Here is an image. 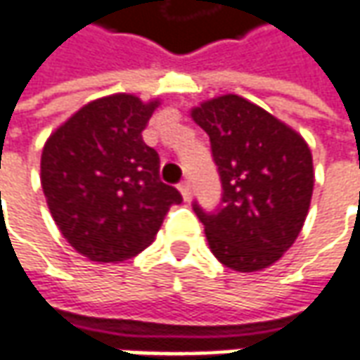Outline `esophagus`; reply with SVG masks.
<instances>
[{"instance_id":"obj_1","label":"esophagus","mask_w":360,"mask_h":360,"mask_svg":"<svg viewBox=\"0 0 360 360\" xmlns=\"http://www.w3.org/2000/svg\"><path fill=\"white\" fill-rule=\"evenodd\" d=\"M179 193H181V197H183L185 201H189V199H191V185H189V181H181V183H179Z\"/></svg>"}]
</instances>
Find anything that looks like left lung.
I'll return each instance as SVG.
<instances>
[{
    "mask_svg": "<svg viewBox=\"0 0 360 360\" xmlns=\"http://www.w3.org/2000/svg\"><path fill=\"white\" fill-rule=\"evenodd\" d=\"M191 117L209 135L223 185L217 211L193 205L209 249L233 271H263L303 229L315 185L311 149L287 123L239 95L203 101Z\"/></svg>",
    "mask_w": 360,
    "mask_h": 360,
    "instance_id": "obj_1",
    "label": "left lung"
}]
</instances>
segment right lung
<instances>
[{
    "instance_id": "obj_1",
    "label": "right lung",
    "mask_w": 360,
    "mask_h": 360,
    "mask_svg": "<svg viewBox=\"0 0 360 360\" xmlns=\"http://www.w3.org/2000/svg\"><path fill=\"white\" fill-rule=\"evenodd\" d=\"M159 99L115 94L89 101L44 145L41 187L65 241L95 263H119L155 239L181 193L159 179L141 131Z\"/></svg>"
}]
</instances>
